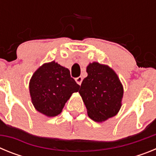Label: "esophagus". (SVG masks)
<instances>
[{
    "mask_svg": "<svg viewBox=\"0 0 156 156\" xmlns=\"http://www.w3.org/2000/svg\"><path fill=\"white\" fill-rule=\"evenodd\" d=\"M75 80H76V82L78 83V84L81 85V83H82V81H83V78L81 76L76 77V78L75 79Z\"/></svg>",
    "mask_w": 156,
    "mask_h": 156,
    "instance_id": "1",
    "label": "esophagus"
}]
</instances>
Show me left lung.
<instances>
[{
  "mask_svg": "<svg viewBox=\"0 0 156 156\" xmlns=\"http://www.w3.org/2000/svg\"><path fill=\"white\" fill-rule=\"evenodd\" d=\"M79 92L90 119L102 122L118 113L121 107L123 88L119 78L108 66L98 62L87 68Z\"/></svg>",
  "mask_w": 156,
  "mask_h": 156,
  "instance_id": "obj_1",
  "label": "left lung"
}]
</instances>
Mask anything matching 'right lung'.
Wrapping results in <instances>:
<instances>
[{
    "mask_svg": "<svg viewBox=\"0 0 156 156\" xmlns=\"http://www.w3.org/2000/svg\"><path fill=\"white\" fill-rule=\"evenodd\" d=\"M79 89L80 85L72 78L69 70L55 62L43 65L34 73L30 82L34 107L49 117L61 113L72 94Z\"/></svg>",
    "mask_w": 156,
    "mask_h": 156,
    "instance_id": "obj_1",
    "label": "right lung"
}]
</instances>
